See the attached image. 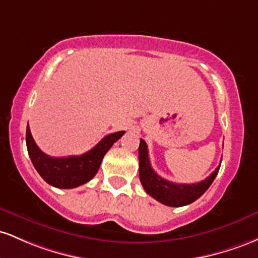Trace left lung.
I'll list each match as a JSON object with an SVG mask.
<instances>
[{"label": "left lung", "mask_w": 258, "mask_h": 258, "mask_svg": "<svg viewBox=\"0 0 258 258\" xmlns=\"http://www.w3.org/2000/svg\"><path fill=\"white\" fill-rule=\"evenodd\" d=\"M218 166L215 172L205 180L196 184H176L168 181L160 176L152 169L150 164L149 150L147 145L141 139L139 145V175L140 181L143 184L145 191L160 201L161 204L167 205L170 207H181L196 201L200 196H202L205 191L211 186L215 178L218 174Z\"/></svg>", "instance_id": "obj_1"}]
</instances>
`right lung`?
<instances>
[{"instance_id":"right-lung-1","label":"right lung","mask_w":258,"mask_h":258,"mask_svg":"<svg viewBox=\"0 0 258 258\" xmlns=\"http://www.w3.org/2000/svg\"><path fill=\"white\" fill-rule=\"evenodd\" d=\"M124 133L125 132H117L107 135L84 155L51 157L37 147L28 125L27 149L34 167L46 183L59 189H73L88 183L96 175L106 152L118 139L123 137Z\"/></svg>"}]
</instances>
